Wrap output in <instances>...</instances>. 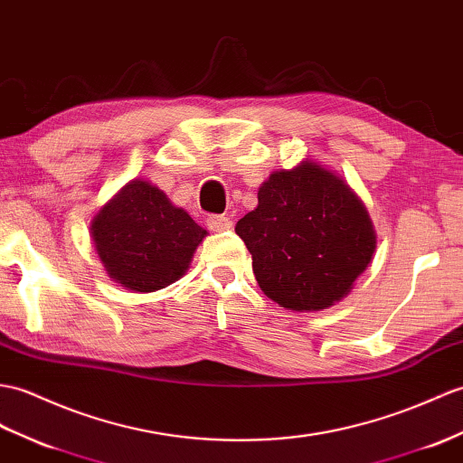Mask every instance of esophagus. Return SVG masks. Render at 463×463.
I'll use <instances>...</instances> for the list:
<instances>
[{
	"label": "esophagus",
	"instance_id": "esophagus-1",
	"mask_svg": "<svg viewBox=\"0 0 463 463\" xmlns=\"http://www.w3.org/2000/svg\"><path fill=\"white\" fill-rule=\"evenodd\" d=\"M207 227L214 232H222L232 229V221L224 214H211V217H207Z\"/></svg>",
	"mask_w": 463,
	"mask_h": 463
}]
</instances>
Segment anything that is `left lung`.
Segmentation results:
<instances>
[{
    "label": "left lung",
    "mask_w": 463,
    "mask_h": 463,
    "mask_svg": "<svg viewBox=\"0 0 463 463\" xmlns=\"http://www.w3.org/2000/svg\"><path fill=\"white\" fill-rule=\"evenodd\" d=\"M262 292L286 309L341 302L377 250L373 221L345 179L306 159L272 171L254 211L236 222Z\"/></svg>",
    "instance_id": "8db88e82"
}]
</instances>
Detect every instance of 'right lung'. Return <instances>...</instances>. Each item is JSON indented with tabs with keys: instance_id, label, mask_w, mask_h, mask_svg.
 <instances>
[{
	"instance_id": "1",
	"label": "right lung",
	"mask_w": 463,
	"mask_h": 463,
	"mask_svg": "<svg viewBox=\"0 0 463 463\" xmlns=\"http://www.w3.org/2000/svg\"><path fill=\"white\" fill-rule=\"evenodd\" d=\"M207 231L175 207L147 179H132L102 205L90 222V239L116 284L149 294L177 282Z\"/></svg>"
}]
</instances>
